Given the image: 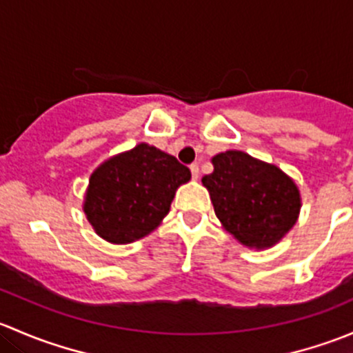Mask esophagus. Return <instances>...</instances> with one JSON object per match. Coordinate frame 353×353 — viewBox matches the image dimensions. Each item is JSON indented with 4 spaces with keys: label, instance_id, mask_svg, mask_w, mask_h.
Listing matches in <instances>:
<instances>
[{
    "label": "esophagus",
    "instance_id": "obj_1",
    "mask_svg": "<svg viewBox=\"0 0 353 353\" xmlns=\"http://www.w3.org/2000/svg\"><path fill=\"white\" fill-rule=\"evenodd\" d=\"M190 170H191V177H193V179H198V177H199V167L196 165V163H191Z\"/></svg>",
    "mask_w": 353,
    "mask_h": 353
}]
</instances>
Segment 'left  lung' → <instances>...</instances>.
<instances>
[{
    "instance_id": "8db88e82",
    "label": "left lung",
    "mask_w": 353,
    "mask_h": 353,
    "mask_svg": "<svg viewBox=\"0 0 353 353\" xmlns=\"http://www.w3.org/2000/svg\"><path fill=\"white\" fill-rule=\"evenodd\" d=\"M213 172L203 177L215 215L239 243L268 248L297 222L299 190L272 163L229 150L212 159Z\"/></svg>"
}]
</instances>
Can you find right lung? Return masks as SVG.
I'll list each match as a JSON object with an SVG mask.
<instances>
[{
	"label": "right lung",
	"instance_id": "obj_1",
	"mask_svg": "<svg viewBox=\"0 0 353 353\" xmlns=\"http://www.w3.org/2000/svg\"><path fill=\"white\" fill-rule=\"evenodd\" d=\"M190 179V169L176 157L140 143L92 174L85 213L105 241L133 243L159 225L177 188Z\"/></svg>",
	"mask_w": 353,
	"mask_h": 353
}]
</instances>
